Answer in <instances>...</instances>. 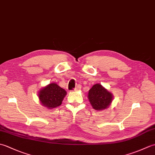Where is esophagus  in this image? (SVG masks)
Instances as JSON below:
<instances>
[{"mask_svg":"<svg viewBox=\"0 0 155 155\" xmlns=\"http://www.w3.org/2000/svg\"><path fill=\"white\" fill-rule=\"evenodd\" d=\"M81 87L80 86V85H77V86L74 88V91H77L79 89H81Z\"/></svg>","mask_w":155,"mask_h":155,"instance_id":"1","label":"esophagus"}]
</instances>
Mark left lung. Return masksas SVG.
I'll use <instances>...</instances> for the list:
<instances>
[{
  "label": "left lung",
  "mask_w": 155,
  "mask_h": 155,
  "mask_svg": "<svg viewBox=\"0 0 155 155\" xmlns=\"http://www.w3.org/2000/svg\"><path fill=\"white\" fill-rule=\"evenodd\" d=\"M88 98L94 109L101 110L106 109L110 104L113 94L101 84H96L89 90Z\"/></svg>",
  "instance_id": "8db88e82"
}]
</instances>
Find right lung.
I'll list each match as a JSON object with an SVG mask.
<instances>
[{"mask_svg": "<svg viewBox=\"0 0 155 155\" xmlns=\"http://www.w3.org/2000/svg\"><path fill=\"white\" fill-rule=\"evenodd\" d=\"M67 92L55 83L49 84L39 92L41 103L49 109L57 107L62 104Z\"/></svg>", "mask_w": 155, "mask_h": 155, "instance_id": "1", "label": "right lung"}]
</instances>
